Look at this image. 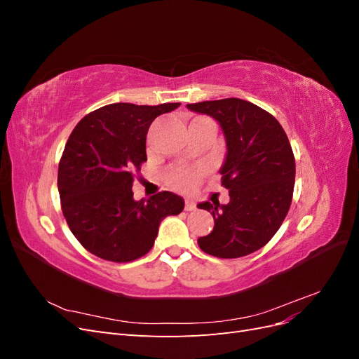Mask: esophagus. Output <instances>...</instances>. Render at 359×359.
Here are the masks:
<instances>
[{
  "label": "esophagus",
  "mask_w": 359,
  "mask_h": 359,
  "mask_svg": "<svg viewBox=\"0 0 359 359\" xmlns=\"http://www.w3.org/2000/svg\"><path fill=\"white\" fill-rule=\"evenodd\" d=\"M184 210L194 211V210H196V203L193 202V199H186V202H184Z\"/></svg>",
  "instance_id": "esophagus-1"
}]
</instances>
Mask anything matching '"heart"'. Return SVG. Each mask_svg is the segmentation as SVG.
I'll use <instances>...</instances> for the list:
<instances>
[{
    "label": "heart",
    "instance_id": "heart-1",
    "mask_svg": "<svg viewBox=\"0 0 359 359\" xmlns=\"http://www.w3.org/2000/svg\"><path fill=\"white\" fill-rule=\"evenodd\" d=\"M198 119H206V118H196ZM203 175V168L193 166V168H173L166 172V182L172 189H177L181 191L190 190L194 184L199 181V178Z\"/></svg>",
    "mask_w": 359,
    "mask_h": 359
}]
</instances>
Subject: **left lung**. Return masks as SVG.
Segmentation results:
<instances>
[{
	"label": "left lung",
	"mask_w": 359,
	"mask_h": 359,
	"mask_svg": "<svg viewBox=\"0 0 359 359\" xmlns=\"http://www.w3.org/2000/svg\"><path fill=\"white\" fill-rule=\"evenodd\" d=\"M220 123L227 154L220 170L227 205L203 202L214 229L201 236L202 252L220 259L243 257L262 248L286 219L295 186V157L283 127L269 112L241 99L187 104Z\"/></svg>",
	"instance_id": "left-lung-1"
}]
</instances>
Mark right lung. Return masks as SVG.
Wrapping results in <instances>:
<instances>
[{"instance_id": "obj_1", "label": "right lung", "mask_w": 359, "mask_h": 359, "mask_svg": "<svg viewBox=\"0 0 359 359\" xmlns=\"http://www.w3.org/2000/svg\"><path fill=\"white\" fill-rule=\"evenodd\" d=\"M180 103L106 104L73 128L58 166L61 210L72 233L94 256L132 262L154 245L160 222L184 210L182 198L160 191L133 199V178L147 161L151 123Z\"/></svg>"}]
</instances>
